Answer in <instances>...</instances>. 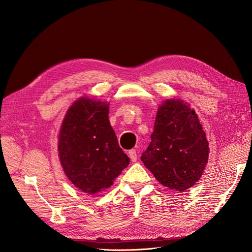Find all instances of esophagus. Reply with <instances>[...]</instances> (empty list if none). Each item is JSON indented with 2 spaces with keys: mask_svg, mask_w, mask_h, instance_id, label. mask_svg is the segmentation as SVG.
I'll list each match as a JSON object with an SVG mask.
<instances>
[{
  "mask_svg": "<svg viewBox=\"0 0 252 252\" xmlns=\"http://www.w3.org/2000/svg\"><path fill=\"white\" fill-rule=\"evenodd\" d=\"M128 155H129V158H130V159H131L132 162H136V159H138V154H136V150L135 149L129 150Z\"/></svg>",
  "mask_w": 252,
  "mask_h": 252,
  "instance_id": "1",
  "label": "esophagus"
}]
</instances>
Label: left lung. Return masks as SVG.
I'll return each instance as SVG.
<instances>
[{
    "mask_svg": "<svg viewBox=\"0 0 252 252\" xmlns=\"http://www.w3.org/2000/svg\"><path fill=\"white\" fill-rule=\"evenodd\" d=\"M209 147L195 111L180 100H167L157 113L151 142L141 157L168 189L185 191L200 180Z\"/></svg>",
    "mask_w": 252,
    "mask_h": 252,
    "instance_id": "obj_1",
    "label": "left lung"
}]
</instances>
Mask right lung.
Instances as JSON below:
<instances>
[{"label":"right lung","instance_id":"obj_1","mask_svg":"<svg viewBox=\"0 0 252 252\" xmlns=\"http://www.w3.org/2000/svg\"><path fill=\"white\" fill-rule=\"evenodd\" d=\"M108 107L81 97L67 111L60 130L59 156L67 178L90 194L110 187L129 164L110 126Z\"/></svg>","mask_w":252,"mask_h":252}]
</instances>
